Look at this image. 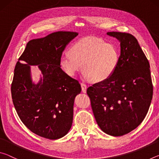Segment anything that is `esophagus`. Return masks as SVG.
Returning a JSON list of instances; mask_svg holds the SVG:
<instances>
[{"label":"esophagus","instance_id":"esophagus-1","mask_svg":"<svg viewBox=\"0 0 159 159\" xmlns=\"http://www.w3.org/2000/svg\"><path fill=\"white\" fill-rule=\"evenodd\" d=\"M80 85H81V89H82V92L85 93H86V89H87V85H86L85 83H80Z\"/></svg>","mask_w":159,"mask_h":159}]
</instances>
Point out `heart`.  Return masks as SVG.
Masks as SVG:
<instances>
[{
    "label": "heart",
    "instance_id": "obj_1",
    "mask_svg": "<svg viewBox=\"0 0 159 159\" xmlns=\"http://www.w3.org/2000/svg\"><path fill=\"white\" fill-rule=\"evenodd\" d=\"M69 55L60 59V66L69 76L85 71V77L95 82L104 81L116 69L120 52L116 45L95 37L79 40L69 48Z\"/></svg>",
    "mask_w": 159,
    "mask_h": 159
}]
</instances>
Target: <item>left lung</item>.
Wrapping results in <instances>:
<instances>
[{
	"instance_id": "8db88e82",
	"label": "left lung",
	"mask_w": 159,
	"mask_h": 159,
	"mask_svg": "<svg viewBox=\"0 0 159 159\" xmlns=\"http://www.w3.org/2000/svg\"><path fill=\"white\" fill-rule=\"evenodd\" d=\"M120 43V55L112 76L87 89L93 114L102 131L122 136L143 121L153 96L149 63L132 34L108 32Z\"/></svg>"
}]
</instances>
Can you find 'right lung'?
I'll use <instances>...</instances> for the list:
<instances>
[{"label": "right lung", "instance_id": "obj_1", "mask_svg": "<svg viewBox=\"0 0 159 159\" xmlns=\"http://www.w3.org/2000/svg\"><path fill=\"white\" fill-rule=\"evenodd\" d=\"M76 32L57 31L29 41L16 64L11 85L12 102L21 121L32 133L57 139L68 133L73 121L79 82L60 68L66 45ZM31 65H39L43 79L36 85L30 77Z\"/></svg>", "mask_w": 159, "mask_h": 159}]
</instances>
